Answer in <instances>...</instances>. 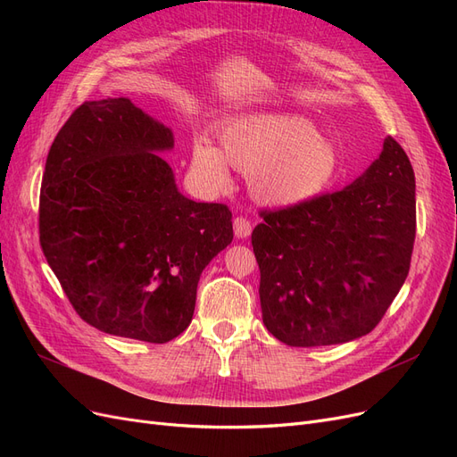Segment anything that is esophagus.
<instances>
[{
    "mask_svg": "<svg viewBox=\"0 0 457 457\" xmlns=\"http://www.w3.org/2000/svg\"><path fill=\"white\" fill-rule=\"evenodd\" d=\"M232 225H234V234H237V238H247L252 234V220L244 215L234 217Z\"/></svg>",
    "mask_w": 457,
    "mask_h": 457,
    "instance_id": "34e87169",
    "label": "esophagus"
}]
</instances>
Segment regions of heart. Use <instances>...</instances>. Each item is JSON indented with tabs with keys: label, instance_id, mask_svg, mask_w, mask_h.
Listing matches in <instances>:
<instances>
[{
	"label": "heart",
	"instance_id": "b5f03b06",
	"mask_svg": "<svg viewBox=\"0 0 457 457\" xmlns=\"http://www.w3.org/2000/svg\"><path fill=\"white\" fill-rule=\"evenodd\" d=\"M220 151L198 139L192 168L202 181L223 187L228 165L252 177L255 195L274 205L307 202L334 183L339 171L336 146L312 121L299 116H245L220 131Z\"/></svg>",
	"mask_w": 457,
	"mask_h": 457
}]
</instances>
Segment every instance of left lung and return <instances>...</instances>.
<instances>
[{
	"mask_svg": "<svg viewBox=\"0 0 457 457\" xmlns=\"http://www.w3.org/2000/svg\"><path fill=\"white\" fill-rule=\"evenodd\" d=\"M259 215L252 245L262 322L276 339L322 347L381 322L416 240V177L393 137L347 188Z\"/></svg>",
	"mask_w": 457,
	"mask_h": 457,
	"instance_id": "left-lung-1",
	"label": "left lung"
}]
</instances>
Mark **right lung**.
<instances>
[{
	"mask_svg": "<svg viewBox=\"0 0 457 457\" xmlns=\"http://www.w3.org/2000/svg\"><path fill=\"white\" fill-rule=\"evenodd\" d=\"M173 133L129 99L79 104L49 148L39 244L79 318L165 343L188 328L202 270L232 242L225 204L185 198L158 150Z\"/></svg>",
	"mask_w": 457,
	"mask_h": 457,
	"instance_id": "add662e5",
	"label": "right lung"
}]
</instances>
